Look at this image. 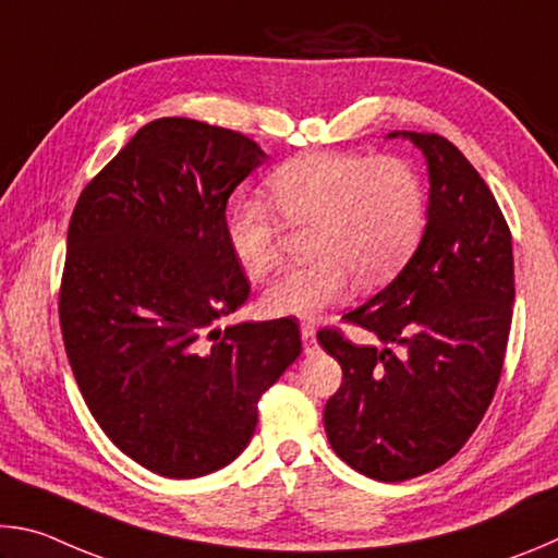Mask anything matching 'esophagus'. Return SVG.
<instances>
[{
  "instance_id": "1",
  "label": "esophagus",
  "mask_w": 558,
  "mask_h": 558,
  "mask_svg": "<svg viewBox=\"0 0 558 558\" xmlns=\"http://www.w3.org/2000/svg\"><path fill=\"white\" fill-rule=\"evenodd\" d=\"M300 335H302V347H305V352H307V354H315V352H317L315 325H302V327H300Z\"/></svg>"
}]
</instances>
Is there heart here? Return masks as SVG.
Masks as SVG:
<instances>
[{"instance_id":"b5f03b06","label":"heart","mask_w":558,"mask_h":558,"mask_svg":"<svg viewBox=\"0 0 558 558\" xmlns=\"http://www.w3.org/2000/svg\"><path fill=\"white\" fill-rule=\"evenodd\" d=\"M266 189L286 226H313V260L282 272L263 292V310L276 317H317L347 298L352 276L364 288L391 280L426 231V184L401 157L300 155L272 169ZM277 217L260 199H239L226 216V239L251 278H263L280 258Z\"/></svg>"}]
</instances>
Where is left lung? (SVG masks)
Here are the masks:
<instances>
[{
	"instance_id": "left-lung-1",
	"label": "left lung",
	"mask_w": 558,
	"mask_h": 558,
	"mask_svg": "<svg viewBox=\"0 0 558 558\" xmlns=\"http://www.w3.org/2000/svg\"><path fill=\"white\" fill-rule=\"evenodd\" d=\"M428 162V223L389 286L317 339L342 366L325 430L349 468L403 483L448 462L483 421L502 374L514 305L512 233L485 179L433 132H391Z\"/></svg>"
}]
</instances>
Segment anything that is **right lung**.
Listing matches in <instances>:
<instances>
[{"mask_svg": "<svg viewBox=\"0 0 558 558\" xmlns=\"http://www.w3.org/2000/svg\"><path fill=\"white\" fill-rule=\"evenodd\" d=\"M266 159L241 132L159 118L71 216L59 317L75 384L106 436L162 477L239 458L258 399L302 352L292 317L214 327L251 292L226 204Z\"/></svg>", "mask_w": 558, "mask_h": 558, "instance_id": "obj_1", "label": "right lung"}]
</instances>
